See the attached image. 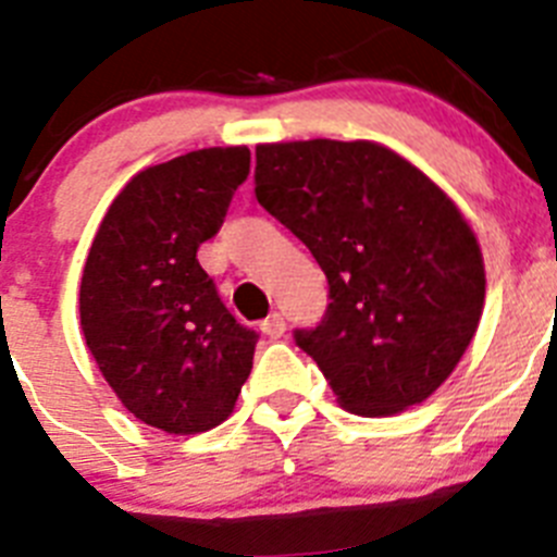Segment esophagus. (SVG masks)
<instances>
[{
  "label": "esophagus",
  "instance_id": "obj_1",
  "mask_svg": "<svg viewBox=\"0 0 557 557\" xmlns=\"http://www.w3.org/2000/svg\"><path fill=\"white\" fill-rule=\"evenodd\" d=\"M261 332L269 337H283L285 335V319L280 313H272L269 319L261 321Z\"/></svg>",
  "mask_w": 557,
  "mask_h": 557
}]
</instances>
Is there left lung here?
I'll use <instances>...</instances> for the list:
<instances>
[{"label":"left lung","instance_id":"1","mask_svg":"<svg viewBox=\"0 0 557 557\" xmlns=\"http://www.w3.org/2000/svg\"><path fill=\"white\" fill-rule=\"evenodd\" d=\"M255 197L330 283L315 330H296L346 412L425 401L465 357L486 296L475 231L401 153L371 139L255 148Z\"/></svg>","mask_w":557,"mask_h":557}]
</instances>
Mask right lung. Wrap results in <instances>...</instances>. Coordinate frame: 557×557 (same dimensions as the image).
<instances>
[{
	"mask_svg": "<svg viewBox=\"0 0 557 557\" xmlns=\"http://www.w3.org/2000/svg\"><path fill=\"white\" fill-rule=\"evenodd\" d=\"M247 173V145L139 170L87 252L79 285L87 349L123 407L168 434H200L231 418L252 371L258 335L236 324L197 261Z\"/></svg>",
	"mask_w": 557,
	"mask_h": 557,
	"instance_id": "obj_1",
	"label": "right lung"
}]
</instances>
